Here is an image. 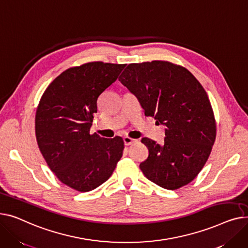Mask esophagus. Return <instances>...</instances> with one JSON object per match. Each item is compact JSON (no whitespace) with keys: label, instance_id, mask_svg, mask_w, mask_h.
<instances>
[{"label":"esophagus","instance_id":"esophagus-1","mask_svg":"<svg viewBox=\"0 0 248 248\" xmlns=\"http://www.w3.org/2000/svg\"><path fill=\"white\" fill-rule=\"evenodd\" d=\"M123 140H124V144L125 145H131V144H133L134 142H136V140L135 139H132V138H130V137H128V136H125L124 138H123Z\"/></svg>","mask_w":248,"mask_h":248}]
</instances>
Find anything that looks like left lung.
<instances>
[{
    "mask_svg": "<svg viewBox=\"0 0 248 248\" xmlns=\"http://www.w3.org/2000/svg\"><path fill=\"white\" fill-rule=\"evenodd\" d=\"M119 81L139 100L145 116L163 124L162 145L144 137L149 155L140 163L147 179L169 190L190 183L205 165L216 138L206 91L186 68L167 61L129 64Z\"/></svg>",
    "mask_w": 248,
    "mask_h": 248,
    "instance_id": "obj_1",
    "label": "left lung"
}]
</instances>
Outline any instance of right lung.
<instances>
[{"mask_svg": "<svg viewBox=\"0 0 248 248\" xmlns=\"http://www.w3.org/2000/svg\"><path fill=\"white\" fill-rule=\"evenodd\" d=\"M125 64L89 62L65 70L44 92L35 117L39 149L65 185L88 192L107 181L124 141L90 134L97 100L117 80Z\"/></svg>", "mask_w": 248, "mask_h": 248, "instance_id": "add662e5", "label": "right lung"}]
</instances>
